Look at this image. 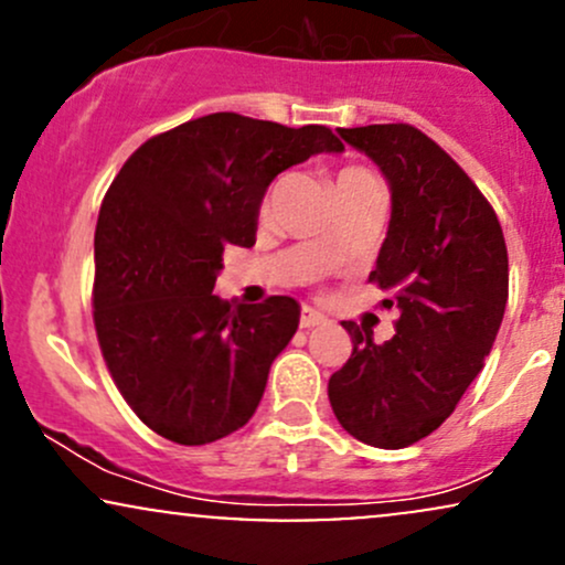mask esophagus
Segmentation results:
<instances>
[{
    "mask_svg": "<svg viewBox=\"0 0 565 565\" xmlns=\"http://www.w3.org/2000/svg\"><path fill=\"white\" fill-rule=\"evenodd\" d=\"M323 321H327V316H323L321 310H316V308H308V305H305V308H302V313H300V327H302V329L319 327V323H323Z\"/></svg>",
    "mask_w": 565,
    "mask_h": 565,
    "instance_id": "obj_1",
    "label": "esophagus"
}]
</instances>
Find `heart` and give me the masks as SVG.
Instances as JSON below:
<instances>
[{"label":"heart","mask_w":565,"mask_h":565,"mask_svg":"<svg viewBox=\"0 0 565 565\" xmlns=\"http://www.w3.org/2000/svg\"><path fill=\"white\" fill-rule=\"evenodd\" d=\"M353 174H364V172H359V170H342V172H340V178H337V180H342V178H353Z\"/></svg>","instance_id":"b5f03b06"}]
</instances>
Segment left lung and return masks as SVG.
<instances>
[{
    "label": "left lung",
    "instance_id": "left-lung-1",
    "mask_svg": "<svg viewBox=\"0 0 565 565\" xmlns=\"http://www.w3.org/2000/svg\"><path fill=\"white\" fill-rule=\"evenodd\" d=\"M391 185V223L369 281L401 310L377 345L342 321L353 353L329 377V404L353 438L404 449L430 436L483 369L508 305L502 225L476 183L412 125L337 129Z\"/></svg>",
    "mask_w": 565,
    "mask_h": 565
}]
</instances>
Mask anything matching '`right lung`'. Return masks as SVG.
Here are the masks:
<instances>
[{
  "mask_svg": "<svg viewBox=\"0 0 565 565\" xmlns=\"http://www.w3.org/2000/svg\"><path fill=\"white\" fill-rule=\"evenodd\" d=\"M345 146L300 129L210 114L146 140L103 199L95 228V329L108 372L161 438L204 446L255 414L300 302L212 295L228 244L252 246L278 172Z\"/></svg>",
  "mask_w": 565,
  "mask_h": 565,
  "instance_id": "1",
  "label": "right lung"
}]
</instances>
